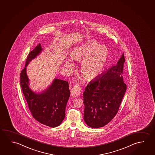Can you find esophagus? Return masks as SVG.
<instances>
[{
	"label": "esophagus",
	"mask_w": 155,
	"mask_h": 155,
	"mask_svg": "<svg viewBox=\"0 0 155 155\" xmlns=\"http://www.w3.org/2000/svg\"><path fill=\"white\" fill-rule=\"evenodd\" d=\"M81 88L78 85H75L71 90L72 96L77 97L80 95L81 93Z\"/></svg>",
	"instance_id": "obj_1"
}]
</instances>
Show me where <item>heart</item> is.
<instances>
[{"label": "heart", "mask_w": 155, "mask_h": 155, "mask_svg": "<svg viewBox=\"0 0 155 155\" xmlns=\"http://www.w3.org/2000/svg\"><path fill=\"white\" fill-rule=\"evenodd\" d=\"M109 50L107 46L101 45L95 41H90L77 46L71 51L70 56L75 61H81V71L88 79L96 78L104 70L109 57ZM64 66L67 69L74 66L72 61L68 59L63 60Z\"/></svg>", "instance_id": "heart-1"}]
</instances>
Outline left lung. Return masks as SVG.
Wrapping results in <instances>:
<instances>
[{"mask_svg": "<svg viewBox=\"0 0 155 155\" xmlns=\"http://www.w3.org/2000/svg\"><path fill=\"white\" fill-rule=\"evenodd\" d=\"M124 63L122 53L116 65L93 79L85 87L84 120L89 127H104L117 114L127 90L122 76Z\"/></svg>", "mask_w": 155, "mask_h": 155, "instance_id": "1", "label": "left lung"}]
</instances>
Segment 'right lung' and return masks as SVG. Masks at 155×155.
I'll return each mask as SVG.
<instances>
[{"label": "right lung", "mask_w": 155, "mask_h": 155, "mask_svg": "<svg viewBox=\"0 0 155 155\" xmlns=\"http://www.w3.org/2000/svg\"><path fill=\"white\" fill-rule=\"evenodd\" d=\"M43 50L39 44L29 53L25 68L21 72L20 83L33 118L43 124L54 127L61 124L65 118L70 92L68 82L58 78L54 79L51 84L43 91H34L31 89L26 67Z\"/></svg>", "instance_id": "obj_1"}]
</instances>
